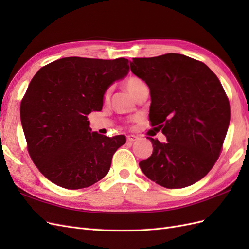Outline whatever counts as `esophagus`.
<instances>
[{"label": "esophagus", "instance_id": "esophagus-1", "mask_svg": "<svg viewBox=\"0 0 249 249\" xmlns=\"http://www.w3.org/2000/svg\"><path fill=\"white\" fill-rule=\"evenodd\" d=\"M126 139H127V141H130V142H134V141L138 140V137H137V136H135V135H129V136L126 137Z\"/></svg>", "mask_w": 249, "mask_h": 249}]
</instances>
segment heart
Segmentation results:
<instances>
[{
	"label": "heart",
	"mask_w": 249,
	"mask_h": 249,
	"mask_svg": "<svg viewBox=\"0 0 249 249\" xmlns=\"http://www.w3.org/2000/svg\"><path fill=\"white\" fill-rule=\"evenodd\" d=\"M144 84L143 83V81L139 78H136V77H130L129 79H127L124 83V86L126 88L127 91H129L133 96L135 95V93L137 92V90ZM110 94H111V89H107L106 92L104 93V100L105 101H108L109 97H110Z\"/></svg>",
	"instance_id": "obj_1"
}]
</instances>
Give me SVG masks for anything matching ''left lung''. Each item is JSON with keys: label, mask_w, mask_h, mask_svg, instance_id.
Returning <instances> with one entry per match:
<instances>
[{"label": "left lung", "mask_w": 249, "mask_h": 249, "mask_svg": "<svg viewBox=\"0 0 249 249\" xmlns=\"http://www.w3.org/2000/svg\"><path fill=\"white\" fill-rule=\"evenodd\" d=\"M132 72L150 92L149 120L167 142L148 138L153 154L139 163L153 182L169 189L198 182L212 169L227 135L231 109L220 81L185 55L133 58Z\"/></svg>", "instance_id": "1"}]
</instances>
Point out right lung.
<instances>
[{
  "label": "right lung",
  "mask_w": 249,
  "mask_h": 249,
  "mask_svg": "<svg viewBox=\"0 0 249 249\" xmlns=\"http://www.w3.org/2000/svg\"><path fill=\"white\" fill-rule=\"evenodd\" d=\"M129 71L125 58L66 57L35 73L20 104V122L30 156L52 183L82 189L107 175L125 136L92 132L87 115L103 109L104 93Z\"/></svg>",
  "instance_id": "add662e5"
}]
</instances>
